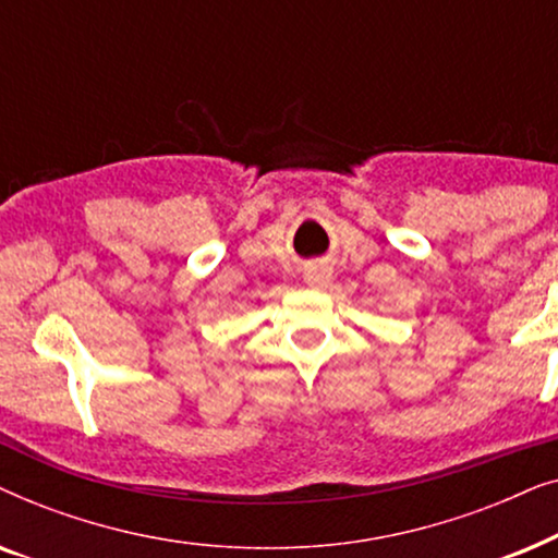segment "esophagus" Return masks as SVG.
Returning <instances> with one entry per match:
<instances>
[{"label": "esophagus", "mask_w": 558, "mask_h": 558, "mask_svg": "<svg viewBox=\"0 0 558 558\" xmlns=\"http://www.w3.org/2000/svg\"><path fill=\"white\" fill-rule=\"evenodd\" d=\"M330 279H332V269L327 262H312L304 266V281H307L310 287L323 289L330 284Z\"/></svg>", "instance_id": "34e87169"}]
</instances>
